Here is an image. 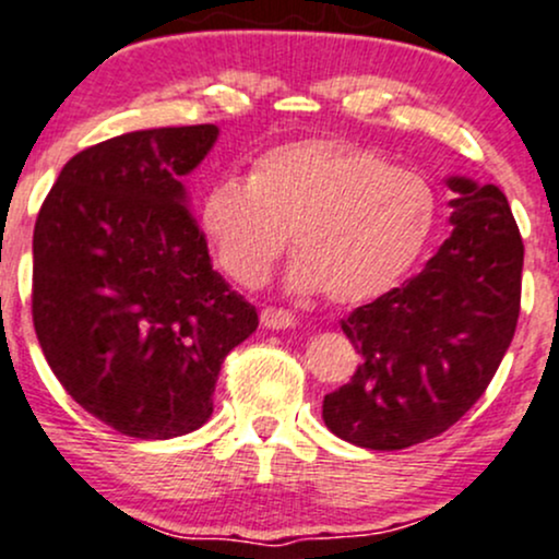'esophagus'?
Returning <instances> with one entry per match:
<instances>
[{
    "instance_id": "esophagus-1",
    "label": "esophagus",
    "mask_w": 559,
    "mask_h": 559,
    "mask_svg": "<svg viewBox=\"0 0 559 559\" xmlns=\"http://www.w3.org/2000/svg\"><path fill=\"white\" fill-rule=\"evenodd\" d=\"M260 321L265 329H292L294 326V316L289 310H281V308H265L260 312Z\"/></svg>"
}]
</instances>
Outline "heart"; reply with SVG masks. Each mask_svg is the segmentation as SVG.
I'll use <instances>...</instances> for the list:
<instances>
[{"mask_svg":"<svg viewBox=\"0 0 559 559\" xmlns=\"http://www.w3.org/2000/svg\"><path fill=\"white\" fill-rule=\"evenodd\" d=\"M199 223L217 267L257 286L292 243L286 284L360 305L419 262L438 225V193L416 171L349 140H299L257 158L249 180L219 177Z\"/></svg>","mask_w":559,"mask_h":559,"instance_id":"b5f03b06","label":"heart"}]
</instances>
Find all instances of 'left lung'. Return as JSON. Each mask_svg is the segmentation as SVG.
Wrapping results in <instances>:
<instances>
[{"instance_id":"8db88e82","label":"left lung","mask_w":559,"mask_h":559,"mask_svg":"<svg viewBox=\"0 0 559 559\" xmlns=\"http://www.w3.org/2000/svg\"><path fill=\"white\" fill-rule=\"evenodd\" d=\"M445 182L453 230L438 254L342 321L360 366L323 397V421L360 449L401 451L456 425L518 326L523 238L507 195L469 177Z\"/></svg>"}]
</instances>
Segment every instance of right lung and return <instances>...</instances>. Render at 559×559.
Returning a JSON list of instances; mask_svg holds the SVG:
<instances>
[{
    "instance_id": "obj_1",
    "label": "right lung",
    "mask_w": 559,
    "mask_h": 559,
    "mask_svg": "<svg viewBox=\"0 0 559 559\" xmlns=\"http://www.w3.org/2000/svg\"><path fill=\"white\" fill-rule=\"evenodd\" d=\"M214 124L127 132L76 153L34 228L31 312L58 382L116 432L167 440L212 416L219 366L257 310L212 270L182 177Z\"/></svg>"
}]
</instances>
